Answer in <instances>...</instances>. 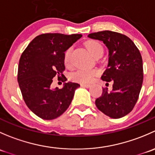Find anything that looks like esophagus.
I'll use <instances>...</instances> for the list:
<instances>
[{"label": "esophagus", "instance_id": "34e87169", "mask_svg": "<svg viewBox=\"0 0 155 155\" xmlns=\"http://www.w3.org/2000/svg\"><path fill=\"white\" fill-rule=\"evenodd\" d=\"M81 87H89L91 86V85H89V84H81Z\"/></svg>", "mask_w": 155, "mask_h": 155}]
</instances>
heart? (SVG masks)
Returning a JSON list of instances; mask_svg holds the SVG:
<instances>
[{
    "mask_svg": "<svg viewBox=\"0 0 155 155\" xmlns=\"http://www.w3.org/2000/svg\"><path fill=\"white\" fill-rule=\"evenodd\" d=\"M85 46L93 57H97L99 54H103L104 48L100 43L94 40H87L85 43ZM71 52L72 48H69L65 51L64 54V62L66 66H70L71 63ZM98 75V71L97 70H85L79 69L76 71L73 72L70 76L73 81L79 83L86 84L89 83L93 80L94 77Z\"/></svg>",
    "mask_w": 155,
    "mask_h": 155,
    "instance_id": "obj_1",
    "label": "heart"
}]
</instances>
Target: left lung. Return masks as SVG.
<instances>
[{"label":"left lung","instance_id":"left-lung-1","mask_svg":"<svg viewBox=\"0 0 155 155\" xmlns=\"http://www.w3.org/2000/svg\"><path fill=\"white\" fill-rule=\"evenodd\" d=\"M101 40L109 49L108 68L102 80L112 82V90L103 88L95 101L100 111L112 118H120L131 112L137 104L143 81V59L138 48L128 37L110 31L88 34Z\"/></svg>","mask_w":155,"mask_h":155}]
</instances>
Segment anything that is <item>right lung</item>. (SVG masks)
Masks as SVG:
<instances>
[{
	"label": "right lung",
	"instance_id": "1",
	"mask_svg": "<svg viewBox=\"0 0 155 155\" xmlns=\"http://www.w3.org/2000/svg\"><path fill=\"white\" fill-rule=\"evenodd\" d=\"M82 34H43L36 37L21 54L18 82L27 107L40 118L52 120L68 109L80 86L69 82L61 89H51L52 79L64 76V54ZM67 79H64L66 81Z\"/></svg>",
	"mask_w": 155,
	"mask_h": 155
}]
</instances>
